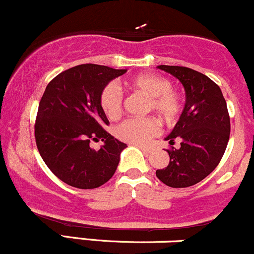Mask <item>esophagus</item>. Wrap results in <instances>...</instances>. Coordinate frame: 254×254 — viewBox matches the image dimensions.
<instances>
[{
  "mask_svg": "<svg viewBox=\"0 0 254 254\" xmlns=\"http://www.w3.org/2000/svg\"><path fill=\"white\" fill-rule=\"evenodd\" d=\"M137 147H138L139 149H141V150L143 151V153H145V154H149L150 151H151L150 148H148V147H144V145H139V144H137Z\"/></svg>",
  "mask_w": 254,
  "mask_h": 254,
  "instance_id": "1",
  "label": "esophagus"
}]
</instances>
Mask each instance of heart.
<instances>
[{"instance_id":"1","label":"heart","mask_w":254,"mask_h":254,"mask_svg":"<svg viewBox=\"0 0 254 254\" xmlns=\"http://www.w3.org/2000/svg\"><path fill=\"white\" fill-rule=\"evenodd\" d=\"M129 86L141 90L150 98L149 110L171 123L179 116L182 111L180 97L172 90V83L168 78L155 74H141L129 81ZM100 106L109 118L121 116L123 107V93L118 84L111 82L104 87L100 93ZM160 127L156 119L130 118L119 124L116 129V136L119 139L132 144H147L157 135Z\"/></svg>"}]
</instances>
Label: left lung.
<instances>
[{
  "instance_id": "8db88e82",
  "label": "left lung",
  "mask_w": 254,
  "mask_h": 254,
  "mask_svg": "<svg viewBox=\"0 0 254 254\" xmlns=\"http://www.w3.org/2000/svg\"><path fill=\"white\" fill-rule=\"evenodd\" d=\"M180 81L185 106L179 121L165 138L178 149L167 150L170 164L156 177L171 188H188L202 182L216 168L229 141L230 121L221 88L202 72L185 66L159 65Z\"/></svg>"
}]
</instances>
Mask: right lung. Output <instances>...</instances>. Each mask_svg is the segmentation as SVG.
Returning <instances> with one entry per match:
<instances>
[{
	"instance_id": "1",
	"label": "right lung",
	"mask_w": 254,
	"mask_h": 254,
	"mask_svg": "<svg viewBox=\"0 0 254 254\" xmlns=\"http://www.w3.org/2000/svg\"><path fill=\"white\" fill-rule=\"evenodd\" d=\"M127 69L81 64L58 74L46 86L38 107V150L57 178L77 189H95L115 174L127 144L103 129L109 124L100 93ZM101 139L100 150L89 145Z\"/></svg>"
}]
</instances>
